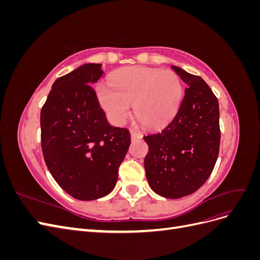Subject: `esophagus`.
<instances>
[{
    "label": "esophagus",
    "instance_id": "34e87169",
    "mask_svg": "<svg viewBox=\"0 0 260 260\" xmlns=\"http://www.w3.org/2000/svg\"><path fill=\"white\" fill-rule=\"evenodd\" d=\"M130 133H131V139L132 140H139V139H142V137H143L142 133H141L138 130H135V129L130 130Z\"/></svg>",
    "mask_w": 260,
    "mask_h": 260
}]
</instances>
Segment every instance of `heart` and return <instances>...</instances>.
Returning a JSON list of instances; mask_svg holds the SVG:
<instances>
[{"label": "heart", "instance_id": "heart-1", "mask_svg": "<svg viewBox=\"0 0 260 260\" xmlns=\"http://www.w3.org/2000/svg\"><path fill=\"white\" fill-rule=\"evenodd\" d=\"M112 88L100 84L98 98L111 121L122 124L133 105L136 117L147 128H160L178 111L182 85L171 70L124 67L109 80Z\"/></svg>", "mask_w": 260, "mask_h": 260}]
</instances>
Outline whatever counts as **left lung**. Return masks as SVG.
<instances>
[{"instance_id":"1","label":"left lung","mask_w":260,"mask_h":260,"mask_svg":"<svg viewBox=\"0 0 260 260\" xmlns=\"http://www.w3.org/2000/svg\"><path fill=\"white\" fill-rule=\"evenodd\" d=\"M185 84L179 111L166 128L144 137V168L152 190L166 199L187 196L206 182L220 146L219 103L201 77L171 66Z\"/></svg>"}]
</instances>
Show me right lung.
<instances>
[{
	"label": "right lung",
	"instance_id": "add662e5",
	"mask_svg": "<svg viewBox=\"0 0 260 260\" xmlns=\"http://www.w3.org/2000/svg\"><path fill=\"white\" fill-rule=\"evenodd\" d=\"M102 64H84L52 85L40 116L41 147L58 185L76 200L93 201L113 191L130 145L125 128L113 127L93 83Z\"/></svg>",
	"mask_w": 260,
	"mask_h": 260
}]
</instances>
